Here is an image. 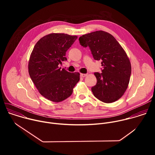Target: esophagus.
<instances>
[{"label": "esophagus", "mask_w": 155, "mask_h": 155, "mask_svg": "<svg viewBox=\"0 0 155 155\" xmlns=\"http://www.w3.org/2000/svg\"><path fill=\"white\" fill-rule=\"evenodd\" d=\"M87 75L86 74H80V77H85Z\"/></svg>", "instance_id": "obj_1"}]
</instances>
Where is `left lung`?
Instances as JSON below:
<instances>
[{
    "instance_id": "8db88e82",
    "label": "left lung",
    "mask_w": 155,
    "mask_h": 155,
    "mask_svg": "<svg viewBox=\"0 0 155 155\" xmlns=\"http://www.w3.org/2000/svg\"><path fill=\"white\" fill-rule=\"evenodd\" d=\"M79 41L83 47H89L95 60L102 61V73H94L97 83L91 87L94 96L105 103L118 100L127 88L131 74L125 51L112 35L103 31L83 35Z\"/></svg>"
}]
</instances>
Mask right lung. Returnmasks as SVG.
Returning a JSON list of instances; mask_svg holds the SVG:
<instances>
[{"label":"right lung","instance_id":"obj_1","mask_svg":"<svg viewBox=\"0 0 155 155\" xmlns=\"http://www.w3.org/2000/svg\"><path fill=\"white\" fill-rule=\"evenodd\" d=\"M77 36L52 33L35 44L28 64L30 77L39 93L46 99L61 102L71 96L80 80L78 72L71 73L59 65L67 60L65 53Z\"/></svg>","mask_w":155,"mask_h":155}]
</instances>
